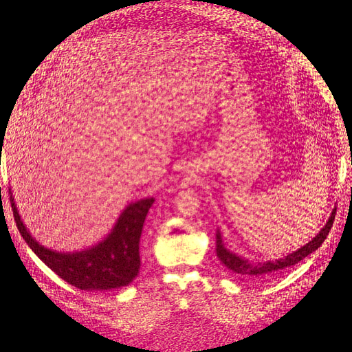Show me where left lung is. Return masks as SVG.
<instances>
[{
	"instance_id": "8db88e82",
	"label": "left lung",
	"mask_w": 352,
	"mask_h": 352,
	"mask_svg": "<svg viewBox=\"0 0 352 352\" xmlns=\"http://www.w3.org/2000/svg\"><path fill=\"white\" fill-rule=\"evenodd\" d=\"M334 216H336V208L331 212L330 219H328V222L325 223V227L319 231V234L316 237H313L307 245L301 246L298 251L287 254V256L283 258L272 260V261L269 260V261H263V263H260V261L258 263H252V261L246 260L243 257H239L234 252L228 251L222 243L219 231H218V234H216V256H218V258L222 261V265H226L230 271H233L234 274L248 276V278H256V280L266 278V276H272L275 272L283 271V269L296 265L298 261H301L302 258L307 257L309 254L316 251L327 239L328 233H330L333 222H334Z\"/></svg>"
}]
</instances>
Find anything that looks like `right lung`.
I'll use <instances>...</instances> for the list:
<instances>
[{
    "instance_id": "1",
    "label": "right lung",
    "mask_w": 352,
    "mask_h": 352,
    "mask_svg": "<svg viewBox=\"0 0 352 352\" xmlns=\"http://www.w3.org/2000/svg\"><path fill=\"white\" fill-rule=\"evenodd\" d=\"M10 193L13 218L21 236L51 271L81 290L124 287L136 278L140 269L139 242L142 228L154 198L130 204L119 216L111 233L98 245L77 252H57L37 243L21 221Z\"/></svg>"
}]
</instances>
